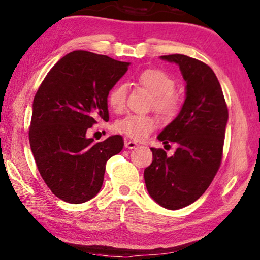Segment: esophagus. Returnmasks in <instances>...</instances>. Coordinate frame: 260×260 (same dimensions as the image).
I'll use <instances>...</instances> for the list:
<instances>
[{"instance_id": "34e87169", "label": "esophagus", "mask_w": 260, "mask_h": 260, "mask_svg": "<svg viewBox=\"0 0 260 260\" xmlns=\"http://www.w3.org/2000/svg\"><path fill=\"white\" fill-rule=\"evenodd\" d=\"M137 146H138V144L135 141L129 140V141H126L125 142V147L128 148V149H134L135 147H137Z\"/></svg>"}]
</instances>
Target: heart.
Listing matches in <instances>:
<instances>
[{"mask_svg":"<svg viewBox=\"0 0 260 260\" xmlns=\"http://www.w3.org/2000/svg\"><path fill=\"white\" fill-rule=\"evenodd\" d=\"M138 81L154 95V107L162 114H172L178 106L173 90L174 80L161 69L149 68L141 72ZM126 86L116 85L108 94V104L114 111H121L126 101ZM156 119L145 114H128L115 123V131L133 140H142L155 129Z\"/></svg>","mask_w":260,"mask_h":260,"instance_id":"heart-1","label":"heart"}]
</instances>
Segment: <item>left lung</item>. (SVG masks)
<instances>
[{
  "label": "left lung",
  "instance_id": "left-lung-1",
  "mask_svg": "<svg viewBox=\"0 0 260 260\" xmlns=\"http://www.w3.org/2000/svg\"><path fill=\"white\" fill-rule=\"evenodd\" d=\"M179 66L186 82L185 101L173 121L158 135L177 142L174 154L151 148L153 161L144 172L149 196L167 210L186 207L204 194L221 162L229 111L214 72L181 54L160 56Z\"/></svg>",
  "mask_w": 260,
  "mask_h": 260
}]
</instances>
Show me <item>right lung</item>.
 <instances>
[{
    "instance_id": "1",
    "label": "right lung",
    "mask_w": 260,
    "mask_h": 260,
    "mask_svg": "<svg viewBox=\"0 0 260 260\" xmlns=\"http://www.w3.org/2000/svg\"><path fill=\"white\" fill-rule=\"evenodd\" d=\"M129 64L74 50L56 62L39 87L29 142L42 179L66 203L94 198L104 184L106 162L121 152L120 135L95 142L86 133L98 120H109L108 94Z\"/></svg>"
}]
</instances>
